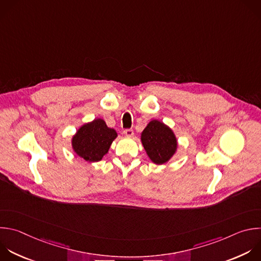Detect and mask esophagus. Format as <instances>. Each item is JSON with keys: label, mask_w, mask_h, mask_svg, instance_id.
I'll return each instance as SVG.
<instances>
[{"label": "esophagus", "mask_w": 261, "mask_h": 261, "mask_svg": "<svg viewBox=\"0 0 261 261\" xmlns=\"http://www.w3.org/2000/svg\"><path fill=\"white\" fill-rule=\"evenodd\" d=\"M124 134L128 137H131L134 135V131L132 129H126V130H124Z\"/></svg>", "instance_id": "esophagus-1"}]
</instances>
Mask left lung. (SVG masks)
<instances>
[{
  "instance_id": "obj_1",
  "label": "left lung",
  "mask_w": 261,
  "mask_h": 261,
  "mask_svg": "<svg viewBox=\"0 0 261 261\" xmlns=\"http://www.w3.org/2000/svg\"><path fill=\"white\" fill-rule=\"evenodd\" d=\"M141 142L148 158L156 165L167 163L177 149L176 136L167 125L150 121L141 133Z\"/></svg>"
}]
</instances>
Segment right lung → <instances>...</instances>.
Returning <instances> with one entry per match:
<instances>
[{"instance_id": "right-lung-1", "label": "right lung", "mask_w": 261, "mask_h": 261, "mask_svg": "<svg viewBox=\"0 0 261 261\" xmlns=\"http://www.w3.org/2000/svg\"><path fill=\"white\" fill-rule=\"evenodd\" d=\"M118 134L115 129L109 128L102 119H95L79 128L72 136L73 151L85 161L93 163L100 161Z\"/></svg>"}]
</instances>
